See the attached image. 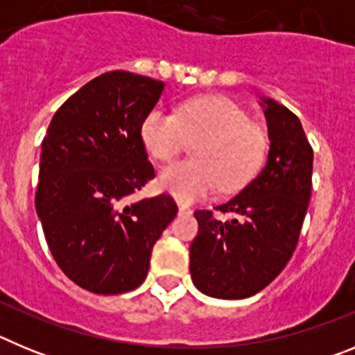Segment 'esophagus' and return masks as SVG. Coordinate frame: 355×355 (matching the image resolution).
<instances>
[{"mask_svg": "<svg viewBox=\"0 0 355 355\" xmlns=\"http://www.w3.org/2000/svg\"><path fill=\"white\" fill-rule=\"evenodd\" d=\"M190 213H192V209H190V206L181 205V202H180V215H190Z\"/></svg>", "mask_w": 355, "mask_h": 355, "instance_id": "esophagus-1", "label": "esophagus"}]
</instances>
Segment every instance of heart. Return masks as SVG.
I'll return each instance as SVG.
<instances>
[{
	"label": "heart",
	"instance_id": "b5f03b06",
	"mask_svg": "<svg viewBox=\"0 0 355 355\" xmlns=\"http://www.w3.org/2000/svg\"><path fill=\"white\" fill-rule=\"evenodd\" d=\"M139 137L150 158L171 162L188 142L192 159L174 163L158 175V188L175 199L196 200L218 187L234 193L258 175L270 140L236 103L218 96L193 97L175 114L155 108L144 115Z\"/></svg>",
	"mask_w": 355,
	"mask_h": 355
}]
</instances>
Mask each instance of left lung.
<instances>
[{"label": "left lung", "mask_w": 355, "mask_h": 355, "mask_svg": "<svg viewBox=\"0 0 355 355\" xmlns=\"http://www.w3.org/2000/svg\"><path fill=\"white\" fill-rule=\"evenodd\" d=\"M270 150L256 180L213 209H197L190 274L202 293L247 299L277 277L299 243L311 197L313 147L299 117L263 99Z\"/></svg>", "instance_id": "obj_1"}]
</instances>
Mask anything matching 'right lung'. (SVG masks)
Instances as JSON below:
<instances>
[{"instance_id": "right-lung-1", "label": "right lung", "mask_w": 355, "mask_h": 355, "mask_svg": "<svg viewBox=\"0 0 355 355\" xmlns=\"http://www.w3.org/2000/svg\"><path fill=\"white\" fill-rule=\"evenodd\" d=\"M165 83L105 72L56 110L42 140L35 208L56 265L83 290H135L178 205L168 193L131 202L155 178L139 137Z\"/></svg>"}]
</instances>
